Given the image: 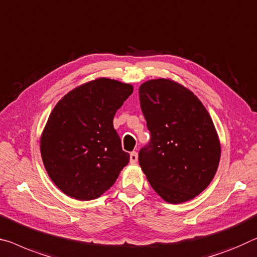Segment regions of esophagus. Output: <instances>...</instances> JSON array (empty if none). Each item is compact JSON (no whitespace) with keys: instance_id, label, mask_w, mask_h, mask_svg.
I'll use <instances>...</instances> for the list:
<instances>
[{"instance_id":"1","label":"esophagus","mask_w":257,"mask_h":257,"mask_svg":"<svg viewBox=\"0 0 257 257\" xmlns=\"http://www.w3.org/2000/svg\"><path fill=\"white\" fill-rule=\"evenodd\" d=\"M130 161H131L132 164H136L138 162V153L137 152H132L130 154Z\"/></svg>"}]
</instances>
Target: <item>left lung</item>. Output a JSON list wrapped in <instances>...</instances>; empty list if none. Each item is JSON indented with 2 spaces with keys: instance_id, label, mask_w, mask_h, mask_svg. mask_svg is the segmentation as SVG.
<instances>
[{
  "instance_id": "left-lung-1",
  "label": "left lung",
  "mask_w": 257,
  "mask_h": 257,
  "mask_svg": "<svg viewBox=\"0 0 257 257\" xmlns=\"http://www.w3.org/2000/svg\"><path fill=\"white\" fill-rule=\"evenodd\" d=\"M152 139L139 163L154 191L169 203L194 199L211 183L220 160L218 134L199 97L171 79L139 87Z\"/></svg>"
}]
</instances>
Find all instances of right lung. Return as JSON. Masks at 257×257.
<instances>
[{"mask_svg":"<svg viewBox=\"0 0 257 257\" xmlns=\"http://www.w3.org/2000/svg\"><path fill=\"white\" fill-rule=\"evenodd\" d=\"M133 86L97 78L65 94L40 138V152L53 183L70 197L89 201L115 184L130 155L121 149L113 117Z\"/></svg>","mask_w":257,"mask_h":257,"instance_id":"right-lung-1","label":"right lung"}]
</instances>
